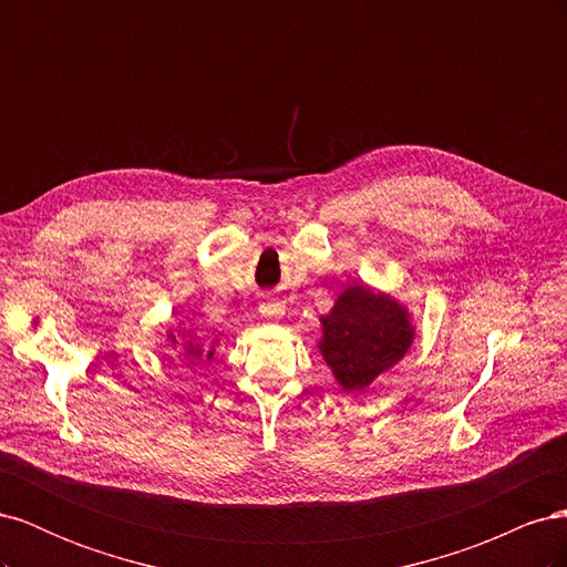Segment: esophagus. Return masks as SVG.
<instances>
[{
	"label": "esophagus",
	"instance_id": "1",
	"mask_svg": "<svg viewBox=\"0 0 567 567\" xmlns=\"http://www.w3.org/2000/svg\"><path fill=\"white\" fill-rule=\"evenodd\" d=\"M260 315L262 317H279L281 315V307H279V302L265 300V302H260Z\"/></svg>",
	"mask_w": 567,
	"mask_h": 567
}]
</instances>
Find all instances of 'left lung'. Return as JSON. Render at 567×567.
Returning a JSON list of instances; mask_svg holds the SVG:
<instances>
[{
  "label": "left lung",
  "mask_w": 567,
  "mask_h": 567,
  "mask_svg": "<svg viewBox=\"0 0 567 567\" xmlns=\"http://www.w3.org/2000/svg\"><path fill=\"white\" fill-rule=\"evenodd\" d=\"M321 323V354L346 390L371 385L414 338L404 307L369 286H350Z\"/></svg>",
  "instance_id": "obj_1"
}]
</instances>
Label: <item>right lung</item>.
Instances as JSON below:
<instances>
[{"mask_svg":"<svg viewBox=\"0 0 567 567\" xmlns=\"http://www.w3.org/2000/svg\"><path fill=\"white\" fill-rule=\"evenodd\" d=\"M203 352H200V348L198 346H194V342H186V354L184 357H200ZM208 359H213V352H208Z\"/></svg>","mask_w":567,"mask_h":567,"instance_id":"1","label":"right lung"}]
</instances>
